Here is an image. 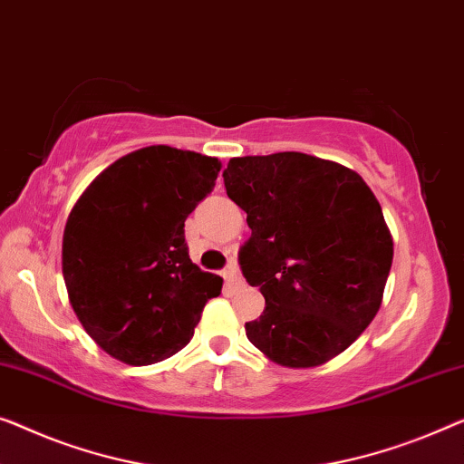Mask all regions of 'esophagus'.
<instances>
[{
    "mask_svg": "<svg viewBox=\"0 0 464 464\" xmlns=\"http://www.w3.org/2000/svg\"><path fill=\"white\" fill-rule=\"evenodd\" d=\"M224 280H226V286L227 288H232V291H240V288L245 286V282H243V278L238 276V267H237V264H230L224 270Z\"/></svg>",
    "mask_w": 464,
    "mask_h": 464,
    "instance_id": "34e87169",
    "label": "esophagus"
}]
</instances>
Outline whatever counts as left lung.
Wrapping results in <instances>:
<instances>
[{
    "instance_id": "obj_1",
    "label": "left lung",
    "mask_w": 464,
    "mask_h": 464,
    "mask_svg": "<svg viewBox=\"0 0 464 464\" xmlns=\"http://www.w3.org/2000/svg\"><path fill=\"white\" fill-rule=\"evenodd\" d=\"M226 192L246 213L243 276L266 310L246 339L276 364H324L366 331L392 270L393 240L358 173L304 152L230 159Z\"/></svg>"
}]
</instances>
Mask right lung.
I'll return each instance as SVG.
<instances>
[{
    "mask_svg": "<svg viewBox=\"0 0 464 464\" xmlns=\"http://www.w3.org/2000/svg\"><path fill=\"white\" fill-rule=\"evenodd\" d=\"M221 163L171 146L125 154L72 207L63 274L85 333L125 364L149 366L190 343L221 280L192 264L184 221Z\"/></svg>",
    "mask_w": 464,
    "mask_h": 464,
    "instance_id": "obj_1",
    "label": "right lung"
}]
</instances>
